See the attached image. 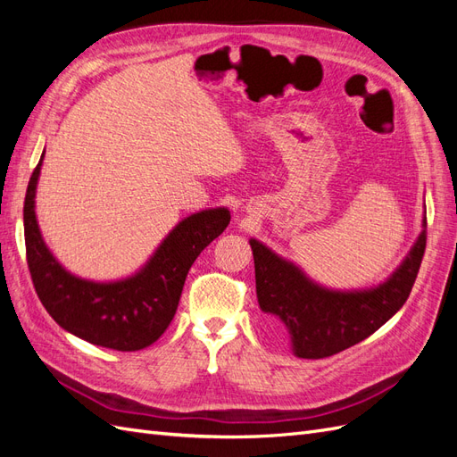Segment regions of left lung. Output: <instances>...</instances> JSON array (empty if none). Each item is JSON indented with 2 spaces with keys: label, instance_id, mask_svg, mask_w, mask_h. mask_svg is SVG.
<instances>
[{
  "label": "left lung",
  "instance_id": "8db88e82",
  "mask_svg": "<svg viewBox=\"0 0 457 457\" xmlns=\"http://www.w3.org/2000/svg\"><path fill=\"white\" fill-rule=\"evenodd\" d=\"M427 217L420 237L383 282L362 289H334L312 280L294 261L250 238L259 309L276 334H286L299 358H326L370 337L403 309L421 265Z\"/></svg>",
  "mask_w": 457,
  "mask_h": 457
}]
</instances>
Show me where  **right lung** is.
I'll return each mask as SVG.
<instances>
[{
	"label": "right lung",
	"mask_w": 457,
	"mask_h": 457,
	"mask_svg": "<svg viewBox=\"0 0 457 457\" xmlns=\"http://www.w3.org/2000/svg\"><path fill=\"white\" fill-rule=\"evenodd\" d=\"M44 154L24 200V242L41 305L68 334L114 351H141L173 320L192 262L230 223L227 207H207L181 219L133 274L89 280L68 270L44 240L36 192Z\"/></svg>",
	"instance_id": "obj_1"
}]
</instances>
